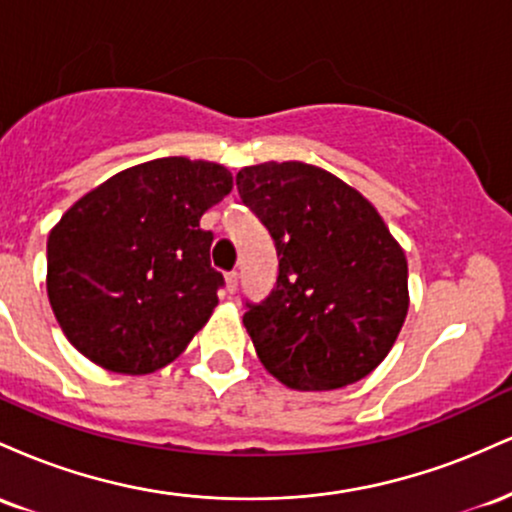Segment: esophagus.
Masks as SVG:
<instances>
[{"instance_id": "1", "label": "esophagus", "mask_w": 512, "mask_h": 512, "mask_svg": "<svg viewBox=\"0 0 512 512\" xmlns=\"http://www.w3.org/2000/svg\"><path fill=\"white\" fill-rule=\"evenodd\" d=\"M226 289H228V293H236V289H238V272H228L226 274Z\"/></svg>"}]
</instances>
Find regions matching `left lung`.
Segmentation results:
<instances>
[{
  "label": "left lung",
  "mask_w": 512,
  "mask_h": 512,
  "mask_svg": "<svg viewBox=\"0 0 512 512\" xmlns=\"http://www.w3.org/2000/svg\"><path fill=\"white\" fill-rule=\"evenodd\" d=\"M245 207L274 238L279 276L243 325L264 368L291 390H337L390 354L409 310L407 257L373 204L301 161L236 175Z\"/></svg>",
  "instance_id": "8db88e82"
}]
</instances>
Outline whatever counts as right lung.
<instances>
[{"label": "right lung", "instance_id": "obj_1", "mask_svg": "<svg viewBox=\"0 0 512 512\" xmlns=\"http://www.w3.org/2000/svg\"><path fill=\"white\" fill-rule=\"evenodd\" d=\"M231 190L219 163L168 156L113 175L62 216L48 238V298L76 351L125 375L185 351L223 286L199 219Z\"/></svg>", "mask_w": 512, "mask_h": 512}]
</instances>
